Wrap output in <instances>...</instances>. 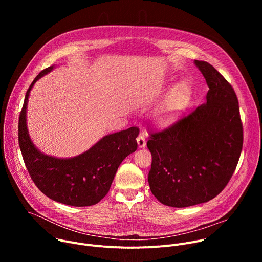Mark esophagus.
I'll return each instance as SVG.
<instances>
[{"mask_svg": "<svg viewBox=\"0 0 262 262\" xmlns=\"http://www.w3.org/2000/svg\"><path fill=\"white\" fill-rule=\"evenodd\" d=\"M137 143H138V147L139 148H144L146 146V140L144 136H139L137 138Z\"/></svg>", "mask_w": 262, "mask_h": 262, "instance_id": "obj_1", "label": "esophagus"}]
</instances>
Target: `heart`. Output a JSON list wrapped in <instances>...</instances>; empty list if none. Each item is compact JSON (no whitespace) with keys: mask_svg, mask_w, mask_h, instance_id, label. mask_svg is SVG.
<instances>
[{"mask_svg":"<svg viewBox=\"0 0 262 262\" xmlns=\"http://www.w3.org/2000/svg\"><path fill=\"white\" fill-rule=\"evenodd\" d=\"M188 96L189 88L186 84L175 85L157 108L155 122L161 127H166L176 121L185 107Z\"/></svg>","mask_w":262,"mask_h":262,"instance_id":"heart-1","label":"heart"}]
</instances>
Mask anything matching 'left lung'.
I'll return each mask as SVG.
<instances>
[{
	"label": "left lung",
	"mask_w": 262,
	"mask_h": 262,
	"mask_svg": "<svg viewBox=\"0 0 262 262\" xmlns=\"http://www.w3.org/2000/svg\"><path fill=\"white\" fill-rule=\"evenodd\" d=\"M209 88L206 100L169 128L151 134L148 182L163 204L188 207L207 202L229 182L243 149L236 94L209 63L194 61Z\"/></svg>",
	"instance_id": "obj_1"
}]
</instances>
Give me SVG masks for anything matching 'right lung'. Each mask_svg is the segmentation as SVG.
Instances as JSON below:
<instances>
[{"label":"right lung","instance_id":"1","mask_svg":"<svg viewBox=\"0 0 262 262\" xmlns=\"http://www.w3.org/2000/svg\"><path fill=\"white\" fill-rule=\"evenodd\" d=\"M56 68L42 70L29 87L18 122V143L24 162L34 183L50 199L70 206H91L108 192L118 167L138 148L139 128L102 137L85 152L68 159L45 155L30 138L27 106L34 84Z\"/></svg>","mask_w":262,"mask_h":262}]
</instances>
